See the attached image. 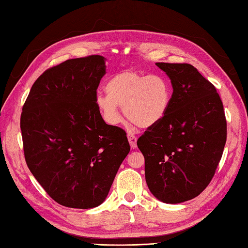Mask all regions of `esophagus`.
<instances>
[{
  "instance_id": "34e87169",
  "label": "esophagus",
  "mask_w": 248,
  "mask_h": 248,
  "mask_svg": "<svg viewBox=\"0 0 248 248\" xmlns=\"http://www.w3.org/2000/svg\"><path fill=\"white\" fill-rule=\"evenodd\" d=\"M128 140H129V143H130L131 148L135 149L136 147H138V144H136V141H138V136H135L134 134L129 132L128 133Z\"/></svg>"
}]
</instances>
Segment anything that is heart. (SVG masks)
I'll return each instance as SVG.
<instances>
[{
    "mask_svg": "<svg viewBox=\"0 0 248 248\" xmlns=\"http://www.w3.org/2000/svg\"><path fill=\"white\" fill-rule=\"evenodd\" d=\"M108 94H98L96 107L105 123L118 124L121 120L118 107L124 116L139 128H149L165 117L171 103L172 89L162 75H145L125 70L107 82Z\"/></svg>",
    "mask_w": 248,
    "mask_h": 248,
    "instance_id": "obj_1",
    "label": "heart"
}]
</instances>
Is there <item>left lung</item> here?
<instances>
[{
	"label": "left lung",
	"instance_id": "left-lung-1",
	"mask_svg": "<svg viewBox=\"0 0 248 248\" xmlns=\"http://www.w3.org/2000/svg\"><path fill=\"white\" fill-rule=\"evenodd\" d=\"M172 85L170 108L138 140L150 192L166 203L191 200L211 182L227 140L217 88L189 64L155 62Z\"/></svg>",
	"mask_w": 248,
	"mask_h": 248
}]
</instances>
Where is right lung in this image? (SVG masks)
<instances>
[{"mask_svg":"<svg viewBox=\"0 0 248 248\" xmlns=\"http://www.w3.org/2000/svg\"><path fill=\"white\" fill-rule=\"evenodd\" d=\"M104 75L101 55L68 60L37 78L23 104L20 128L26 165L64 207L102 203L130 151L125 131L105 124L96 107Z\"/></svg>","mask_w":248,"mask_h":248,"instance_id":"obj_1","label":"right lung"}]
</instances>
